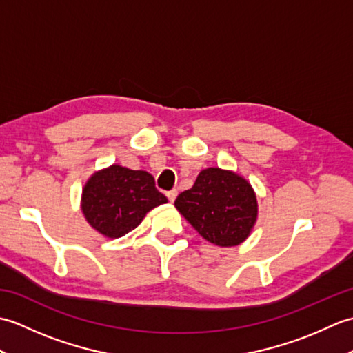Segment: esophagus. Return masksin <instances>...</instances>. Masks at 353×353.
<instances>
[{"instance_id": "obj_1", "label": "esophagus", "mask_w": 353, "mask_h": 353, "mask_svg": "<svg viewBox=\"0 0 353 353\" xmlns=\"http://www.w3.org/2000/svg\"><path fill=\"white\" fill-rule=\"evenodd\" d=\"M167 197H168V200H170L171 203H172V201H174V200H176V197H177V191H176V190H171V191H168V192H167Z\"/></svg>"}]
</instances>
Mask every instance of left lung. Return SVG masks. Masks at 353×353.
I'll list each match as a JSON object with an SVG mask.
<instances>
[{
  "label": "left lung",
  "instance_id": "8db88e82",
  "mask_svg": "<svg viewBox=\"0 0 353 353\" xmlns=\"http://www.w3.org/2000/svg\"><path fill=\"white\" fill-rule=\"evenodd\" d=\"M174 206L206 241L220 247L245 241L258 219L252 185L221 168L201 170L192 188L179 194Z\"/></svg>",
  "mask_w": 353,
  "mask_h": 353
}]
</instances>
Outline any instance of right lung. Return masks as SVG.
I'll return each instance as SVG.
<instances>
[{"label":"right lung","mask_w":353,"mask_h":353,"mask_svg":"<svg viewBox=\"0 0 353 353\" xmlns=\"http://www.w3.org/2000/svg\"><path fill=\"white\" fill-rule=\"evenodd\" d=\"M167 201L150 172L110 165L89 177L81 194V211L99 234L119 238L138 228L148 211Z\"/></svg>","instance_id":"obj_1"}]
</instances>
